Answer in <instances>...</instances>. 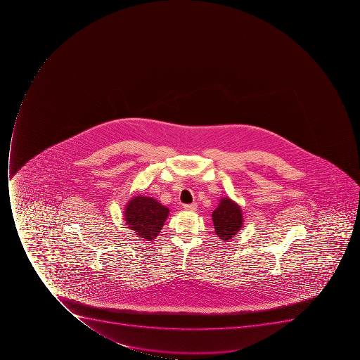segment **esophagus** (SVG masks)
<instances>
[{"label":"esophagus","mask_w":360,"mask_h":360,"mask_svg":"<svg viewBox=\"0 0 360 360\" xmlns=\"http://www.w3.org/2000/svg\"><path fill=\"white\" fill-rule=\"evenodd\" d=\"M184 210L187 212H195L197 210V205L195 204H187L184 206Z\"/></svg>","instance_id":"34e87169"}]
</instances>
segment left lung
<instances>
[{
    "label": "left lung",
    "instance_id": "8db88e82",
    "mask_svg": "<svg viewBox=\"0 0 360 360\" xmlns=\"http://www.w3.org/2000/svg\"><path fill=\"white\" fill-rule=\"evenodd\" d=\"M212 221L218 238L229 241L243 225L241 207L229 198H221L219 205L212 212Z\"/></svg>",
    "mask_w": 360,
    "mask_h": 360
}]
</instances>
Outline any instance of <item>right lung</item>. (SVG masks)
<instances>
[{"mask_svg":"<svg viewBox=\"0 0 360 360\" xmlns=\"http://www.w3.org/2000/svg\"><path fill=\"white\" fill-rule=\"evenodd\" d=\"M124 214L127 226L133 229L139 238L153 241L165 225L169 208L152 197L139 195L128 201Z\"/></svg>","mask_w":360,"mask_h":360,"instance_id":"add662e5","label":"right lung"}]
</instances>
